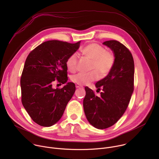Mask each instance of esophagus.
Returning a JSON list of instances; mask_svg holds the SVG:
<instances>
[{
    "instance_id": "obj_1",
    "label": "esophagus",
    "mask_w": 159,
    "mask_h": 159,
    "mask_svg": "<svg viewBox=\"0 0 159 159\" xmlns=\"http://www.w3.org/2000/svg\"><path fill=\"white\" fill-rule=\"evenodd\" d=\"M75 87H76V88H81V87H82V85H80L79 84H75Z\"/></svg>"
}]
</instances>
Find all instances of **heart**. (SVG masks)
Returning <instances> with one entry per match:
<instances>
[{
  "mask_svg": "<svg viewBox=\"0 0 159 159\" xmlns=\"http://www.w3.org/2000/svg\"><path fill=\"white\" fill-rule=\"evenodd\" d=\"M81 53L87 58L92 61L89 73H79L71 77L72 82L79 84L86 85L100 78L106 77L111 71L115 62V57L112 52L106 51L101 45L97 43H90L81 50ZM78 57L73 53L67 58L66 66L71 72L77 69Z\"/></svg>",
  "mask_w": 159,
  "mask_h": 159,
  "instance_id": "heart-1",
  "label": "heart"
}]
</instances>
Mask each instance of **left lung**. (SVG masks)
I'll list each match as a JSON object with an SVG mask.
<instances>
[{"label":"left lung","mask_w":159,"mask_h":159,"mask_svg":"<svg viewBox=\"0 0 159 159\" xmlns=\"http://www.w3.org/2000/svg\"><path fill=\"white\" fill-rule=\"evenodd\" d=\"M103 44L115 54V62L110 73L96 84L101 90L98 97L88 87H85L83 106L85 116L94 127L106 129L115 125L128 107L134 90V65L132 54L124 44L109 40Z\"/></svg>","instance_id":"8db88e82"}]
</instances>
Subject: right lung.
I'll return each instance as SVG.
<instances>
[{
  "instance_id": "obj_1",
  "label": "right lung",
  "mask_w": 159,
  "mask_h": 159,
  "mask_svg": "<svg viewBox=\"0 0 159 159\" xmlns=\"http://www.w3.org/2000/svg\"><path fill=\"white\" fill-rule=\"evenodd\" d=\"M80 43L50 40L28 55L20 77L21 101L38 125L48 127L58 122L72 98L74 83L68 82L61 89H53L52 84L56 80L63 84L67 82L66 61Z\"/></svg>"
}]
</instances>
